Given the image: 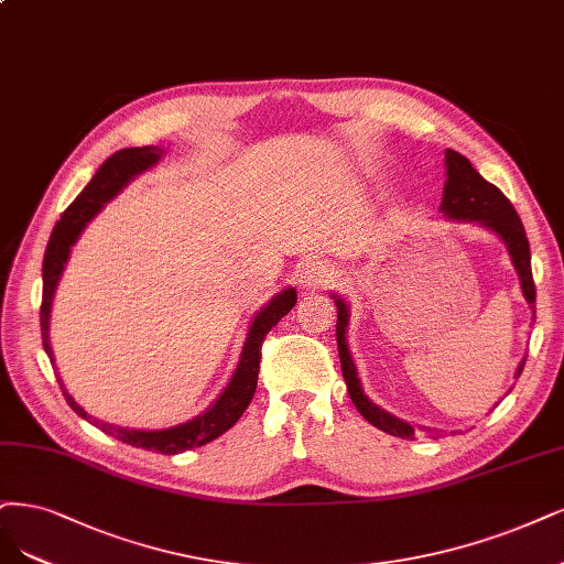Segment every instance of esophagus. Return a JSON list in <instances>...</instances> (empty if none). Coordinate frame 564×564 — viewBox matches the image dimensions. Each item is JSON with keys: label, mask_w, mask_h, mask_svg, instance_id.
I'll use <instances>...</instances> for the list:
<instances>
[{"label": "esophagus", "mask_w": 564, "mask_h": 564, "mask_svg": "<svg viewBox=\"0 0 564 564\" xmlns=\"http://www.w3.org/2000/svg\"><path fill=\"white\" fill-rule=\"evenodd\" d=\"M334 278H336V273H334V268H328V263L310 261L301 273V289L317 291V289H324L328 282H334Z\"/></svg>", "instance_id": "1"}]
</instances>
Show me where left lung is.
I'll list each match as a JSON object with an SVG mask.
<instances>
[{
	"instance_id": "obj_1",
	"label": "left lung",
	"mask_w": 564,
	"mask_h": 564,
	"mask_svg": "<svg viewBox=\"0 0 564 564\" xmlns=\"http://www.w3.org/2000/svg\"><path fill=\"white\" fill-rule=\"evenodd\" d=\"M445 180L443 186V200H441V212L448 219L455 221H476L485 228H490L492 232L503 240L509 249L511 263L518 270L522 294H525V301L534 310L536 301V289L532 280V257H530V242L525 236V226H522L516 207L511 200L503 196V193L485 182L476 167L469 163V159H464L462 153L448 149L445 151ZM336 307H338V324H336V340H338V355H340V368H343V378L347 382V394L357 405V411L371 422L378 430L401 436V438H413L415 430L408 422L394 417L392 413L382 411L380 405H376L371 399H368L361 390V380L357 376V366L352 361V355L347 349V322H349V307L347 303L334 294ZM525 368V359L520 361L516 378L522 373Z\"/></svg>"
}]
</instances>
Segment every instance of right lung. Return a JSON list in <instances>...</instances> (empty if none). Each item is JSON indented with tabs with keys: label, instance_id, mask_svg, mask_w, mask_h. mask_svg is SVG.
<instances>
[{
	"label": "right lung",
	"instance_id": "obj_1",
	"mask_svg": "<svg viewBox=\"0 0 564 564\" xmlns=\"http://www.w3.org/2000/svg\"><path fill=\"white\" fill-rule=\"evenodd\" d=\"M161 156H163V149H159V147H132V149L116 151L113 156H109L102 163V167L95 172V177L88 182V186L79 193V196H76V200L65 209L61 221L55 224L48 247H46V254H44V268H42L44 296H42V313H39V317H42V340H44V349H46L51 364H55L51 338H48L51 305H53V294L57 289V282H61L65 263L69 259L72 245L79 240L82 230L88 226V221L97 215V212H100L113 196H119V193L130 184V180H134L144 170L156 165L161 161ZM294 305H296V289L294 286H289V289L280 291L275 299H270L261 307V313H257L254 322H251L236 373H232L230 382L226 384V390L219 394V399L212 403L203 415L193 417L184 424L170 426V430H156V432L126 430V426H113V424H107L100 420H93L84 411V408L67 394L63 380L57 378V382H61V390L76 415L97 424L105 434L119 438L128 445H134V448L156 451L161 455H177L184 451L200 448V445L215 441L217 436L228 432L230 426L236 424L240 420V415L247 411L251 397H254V392H257L263 338L268 336L270 328H273Z\"/></svg>",
	"mask_w": 564,
	"mask_h": 564
}]
</instances>
